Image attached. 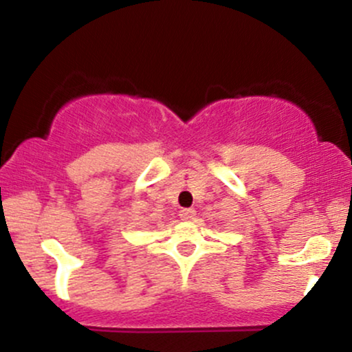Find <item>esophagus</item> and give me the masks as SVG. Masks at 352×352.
<instances>
[{"label":"esophagus","mask_w":352,"mask_h":352,"mask_svg":"<svg viewBox=\"0 0 352 352\" xmlns=\"http://www.w3.org/2000/svg\"><path fill=\"white\" fill-rule=\"evenodd\" d=\"M195 214H197V211L193 208H185V210H180V214L179 217L184 219V221H192L195 218Z\"/></svg>","instance_id":"esophagus-1"}]
</instances>
